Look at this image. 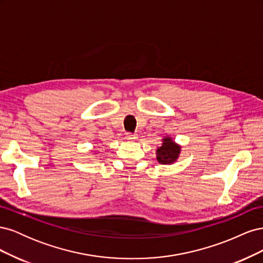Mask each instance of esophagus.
Here are the masks:
<instances>
[{"label":"esophagus","instance_id":"esophagus-1","mask_svg":"<svg viewBox=\"0 0 263 263\" xmlns=\"http://www.w3.org/2000/svg\"><path fill=\"white\" fill-rule=\"evenodd\" d=\"M126 138L128 140H135L137 139V135L136 134H133V133H127L126 134Z\"/></svg>","mask_w":263,"mask_h":263}]
</instances>
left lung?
<instances>
[{
    "label": "left lung",
    "mask_w": 263,
    "mask_h": 263,
    "mask_svg": "<svg viewBox=\"0 0 263 263\" xmlns=\"http://www.w3.org/2000/svg\"><path fill=\"white\" fill-rule=\"evenodd\" d=\"M180 151L179 145L172 141L171 138L165 137L162 140V146L157 150V159L162 164H171L178 159Z\"/></svg>",
    "instance_id": "8db88e82"
}]
</instances>
